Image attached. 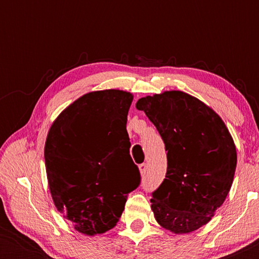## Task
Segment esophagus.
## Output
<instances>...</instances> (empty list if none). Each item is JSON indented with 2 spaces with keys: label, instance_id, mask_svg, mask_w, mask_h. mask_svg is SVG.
<instances>
[{
  "label": "esophagus",
  "instance_id": "esophagus-1",
  "mask_svg": "<svg viewBox=\"0 0 259 259\" xmlns=\"http://www.w3.org/2000/svg\"><path fill=\"white\" fill-rule=\"evenodd\" d=\"M139 168H140V173H141V176H145L146 175V171H147V164H141L140 166H139Z\"/></svg>",
  "mask_w": 259,
  "mask_h": 259
}]
</instances>
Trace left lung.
<instances>
[{
  "instance_id": "8db88e82",
  "label": "left lung",
  "mask_w": 259,
  "mask_h": 259,
  "mask_svg": "<svg viewBox=\"0 0 259 259\" xmlns=\"http://www.w3.org/2000/svg\"><path fill=\"white\" fill-rule=\"evenodd\" d=\"M136 107L167 151L165 179L152 192L154 217L169 231L192 232L210 222L231 189L237 165L231 134L218 114L184 92L141 98Z\"/></svg>"
}]
</instances>
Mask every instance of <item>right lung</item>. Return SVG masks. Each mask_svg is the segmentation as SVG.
I'll return each instance as SVG.
<instances>
[{
	"label": "right lung",
	"mask_w": 259,
	"mask_h": 259,
	"mask_svg": "<svg viewBox=\"0 0 259 259\" xmlns=\"http://www.w3.org/2000/svg\"><path fill=\"white\" fill-rule=\"evenodd\" d=\"M127 92H92L68 106L53 123L45 161L53 200L74 229L84 235L114 228L127 194L140 185L130 155Z\"/></svg>",
	"instance_id": "add662e5"
}]
</instances>
